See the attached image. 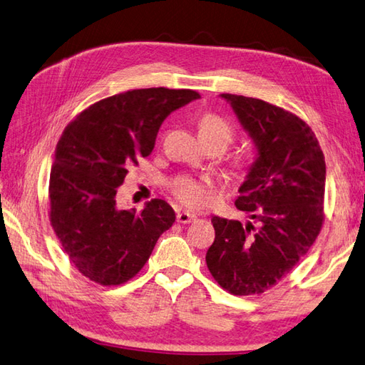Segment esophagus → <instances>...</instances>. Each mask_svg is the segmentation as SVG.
Here are the masks:
<instances>
[{
    "label": "esophagus",
    "mask_w": 365,
    "mask_h": 365,
    "mask_svg": "<svg viewBox=\"0 0 365 365\" xmlns=\"http://www.w3.org/2000/svg\"><path fill=\"white\" fill-rule=\"evenodd\" d=\"M196 220V215H192L190 212H178L177 213V223L180 225H188Z\"/></svg>",
    "instance_id": "esophagus-1"
}]
</instances>
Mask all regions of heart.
I'll return each instance as SVG.
<instances>
[{
    "instance_id": "1",
    "label": "heart",
    "mask_w": 365,
    "mask_h": 365,
    "mask_svg": "<svg viewBox=\"0 0 365 365\" xmlns=\"http://www.w3.org/2000/svg\"><path fill=\"white\" fill-rule=\"evenodd\" d=\"M199 134L205 139H220L227 145L234 138V128L226 118L217 113L207 112L197 121ZM215 180L209 175L192 177L178 175L170 182V192L178 202L190 207V209H204L212 202Z\"/></svg>"
}]
</instances>
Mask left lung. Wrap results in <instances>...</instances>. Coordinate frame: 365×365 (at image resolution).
<instances>
[{"mask_svg":"<svg viewBox=\"0 0 365 365\" xmlns=\"http://www.w3.org/2000/svg\"><path fill=\"white\" fill-rule=\"evenodd\" d=\"M258 147L235 207L253 220L213 217L215 240L205 262L234 296L262 294L309 252L324 223L326 163L301 117L262 99L223 93Z\"/></svg>","mask_w":365,"mask_h":365,"instance_id":"8db88e82","label":"left lung"}]
</instances>
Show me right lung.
I'll list each match as a JSON object with an SVG mask.
<instances>
[{"mask_svg": "<svg viewBox=\"0 0 365 365\" xmlns=\"http://www.w3.org/2000/svg\"><path fill=\"white\" fill-rule=\"evenodd\" d=\"M195 90L140 88L91 104L64 128L50 169V225L74 267L103 287H118L145 266L156 240L175 221L163 199L142 212L120 210L117 188L155 147L170 112L197 99Z\"/></svg>", "mask_w": 365, "mask_h": 365, "instance_id": "right-lung-1", "label": "right lung"}]
</instances>
